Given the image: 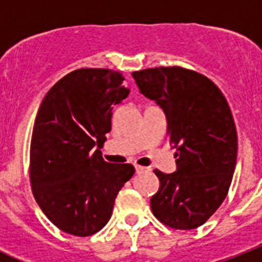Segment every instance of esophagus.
Here are the masks:
<instances>
[{
	"instance_id": "esophagus-1",
	"label": "esophagus",
	"mask_w": 262,
	"mask_h": 262,
	"mask_svg": "<svg viewBox=\"0 0 262 262\" xmlns=\"http://www.w3.org/2000/svg\"><path fill=\"white\" fill-rule=\"evenodd\" d=\"M135 170H136V173H143V172H147V170H149V169L145 168V166L138 165V164H136V165H135Z\"/></svg>"
}]
</instances>
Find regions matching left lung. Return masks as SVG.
<instances>
[{
    "label": "left lung",
    "instance_id": "1",
    "mask_svg": "<svg viewBox=\"0 0 262 262\" xmlns=\"http://www.w3.org/2000/svg\"><path fill=\"white\" fill-rule=\"evenodd\" d=\"M131 75L164 110L177 149L174 173L154 170L160 187L151 198L152 212L170 228L193 230L219 209L232 181L237 133L231 108L221 89L191 69L156 67Z\"/></svg>",
    "mask_w": 262,
    "mask_h": 262
}]
</instances>
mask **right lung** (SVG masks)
<instances>
[{
    "instance_id": "obj_1",
    "label": "right lung",
    "mask_w": 262,
    "mask_h": 262,
    "mask_svg": "<svg viewBox=\"0 0 262 262\" xmlns=\"http://www.w3.org/2000/svg\"><path fill=\"white\" fill-rule=\"evenodd\" d=\"M122 73L81 68L53 85L36 114L30 145V182L41 211L62 232L86 237L108 222L131 164H111L99 148L111 110L128 96ZM99 147L95 149V145Z\"/></svg>"
}]
</instances>
